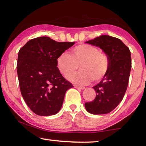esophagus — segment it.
Returning a JSON list of instances; mask_svg holds the SVG:
<instances>
[{
    "label": "esophagus",
    "instance_id": "esophagus-1",
    "mask_svg": "<svg viewBox=\"0 0 146 146\" xmlns=\"http://www.w3.org/2000/svg\"><path fill=\"white\" fill-rule=\"evenodd\" d=\"M74 87L76 88H79V89H85V87L84 86H78V85H74Z\"/></svg>",
    "mask_w": 146,
    "mask_h": 146
}]
</instances>
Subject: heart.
Segmentation results:
<instances>
[{"instance_id":"b5f03b06","label":"heart","mask_w":146,"mask_h":146,"mask_svg":"<svg viewBox=\"0 0 146 146\" xmlns=\"http://www.w3.org/2000/svg\"><path fill=\"white\" fill-rule=\"evenodd\" d=\"M58 71L67 77L78 68L81 71L68 77L72 82L84 85L93 80L99 82L106 76L110 68V59L104 52L91 44H79L72 48L70 54L64 51L56 59Z\"/></svg>"}]
</instances>
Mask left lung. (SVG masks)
Returning a JSON list of instances; mask_svg holds the SVG:
<instances>
[{
	"label": "left lung",
	"mask_w": 146,
	"mask_h": 146,
	"mask_svg": "<svg viewBox=\"0 0 146 146\" xmlns=\"http://www.w3.org/2000/svg\"><path fill=\"white\" fill-rule=\"evenodd\" d=\"M86 42L99 46L108 55L110 68L106 76L93 87L96 97L93 102H86L85 108L94 115L109 113L122 101L128 87L132 66L130 49L121 40L108 35Z\"/></svg>",
	"instance_id": "1"
}]
</instances>
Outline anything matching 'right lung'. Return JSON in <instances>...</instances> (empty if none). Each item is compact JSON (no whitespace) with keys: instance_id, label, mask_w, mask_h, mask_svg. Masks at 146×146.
Returning <instances> with one entry per match:
<instances>
[{"instance_id":"obj_1","label":"right lung","mask_w":146,"mask_h":146,"mask_svg":"<svg viewBox=\"0 0 146 146\" xmlns=\"http://www.w3.org/2000/svg\"><path fill=\"white\" fill-rule=\"evenodd\" d=\"M75 42H56L43 36L30 40L18 52L17 73L22 96L35 114L56 115L66 91L73 87L58 71V56Z\"/></svg>"}]
</instances>
